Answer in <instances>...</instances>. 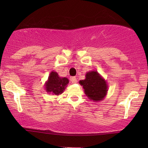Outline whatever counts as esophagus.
<instances>
[{
    "label": "esophagus",
    "instance_id": "34e87169",
    "mask_svg": "<svg viewBox=\"0 0 148 148\" xmlns=\"http://www.w3.org/2000/svg\"><path fill=\"white\" fill-rule=\"evenodd\" d=\"M70 80L71 81V82L73 84H76L77 82V78L75 77H71L70 78Z\"/></svg>",
    "mask_w": 148,
    "mask_h": 148
}]
</instances>
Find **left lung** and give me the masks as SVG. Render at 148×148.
I'll return each instance as SVG.
<instances>
[{"mask_svg": "<svg viewBox=\"0 0 148 148\" xmlns=\"http://www.w3.org/2000/svg\"><path fill=\"white\" fill-rule=\"evenodd\" d=\"M86 96L94 102H100L104 99L108 93L106 81L97 71H91L86 74V79L79 81Z\"/></svg>", "mask_w": 148, "mask_h": 148, "instance_id": "left-lung-1", "label": "left lung"}]
</instances>
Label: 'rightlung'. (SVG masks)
<instances>
[{
	"label": "right lung",
	"instance_id": "1",
	"mask_svg": "<svg viewBox=\"0 0 148 148\" xmlns=\"http://www.w3.org/2000/svg\"><path fill=\"white\" fill-rule=\"evenodd\" d=\"M69 81L66 77H60L55 71L50 72L48 80L44 84L46 92L59 96L64 92Z\"/></svg>",
	"mask_w": 148,
	"mask_h": 148
}]
</instances>
